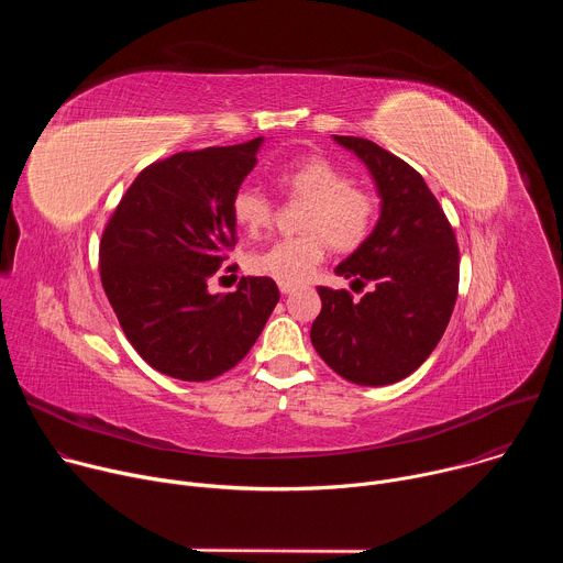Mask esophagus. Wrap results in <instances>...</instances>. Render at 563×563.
I'll return each mask as SVG.
<instances>
[{"mask_svg": "<svg viewBox=\"0 0 563 563\" xmlns=\"http://www.w3.org/2000/svg\"><path fill=\"white\" fill-rule=\"evenodd\" d=\"M278 289H280V294H291L296 287H294V285H285V283H280V285H278Z\"/></svg>", "mask_w": 563, "mask_h": 563, "instance_id": "1", "label": "esophagus"}]
</instances>
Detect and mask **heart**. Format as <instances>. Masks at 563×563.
Wrapping results in <instances>:
<instances>
[{
  "label": "heart",
  "mask_w": 563,
  "mask_h": 563,
  "mask_svg": "<svg viewBox=\"0 0 563 563\" xmlns=\"http://www.w3.org/2000/svg\"><path fill=\"white\" fill-rule=\"evenodd\" d=\"M276 183L287 198L305 200L300 229L305 233L276 240L274 245L250 256L252 274L285 285L307 280L325 261L328 247L339 252L356 250L369 235L376 200L323 155H307L276 172ZM233 218L240 227L256 233L274 222V202L263 191L245 185L233 194Z\"/></svg>",
  "instance_id": "heart-1"
}]
</instances>
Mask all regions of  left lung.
I'll use <instances>...</instances> for the list:
<instances>
[{"label": "left lung", "instance_id": "left-lung-1", "mask_svg": "<svg viewBox=\"0 0 563 563\" xmlns=\"http://www.w3.org/2000/svg\"><path fill=\"white\" fill-rule=\"evenodd\" d=\"M369 169L380 218L336 274L352 287L374 285L361 300L318 287L323 309L309 339L318 356L356 385L410 376L441 341L459 291V245L439 200L406 159L372 140L334 135Z\"/></svg>", "mask_w": 563, "mask_h": 563}]
</instances>
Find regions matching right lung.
I'll return each instance as SVG.
<instances>
[{
  "mask_svg": "<svg viewBox=\"0 0 563 563\" xmlns=\"http://www.w3.org/2000/svg\"><path fill=\"white\" fill-rule=\"evenodd\" d=\"M261 144L254 137L157 159L104 227V294L135 352L167 376L200 383L238 365L280 298L263 276L240 278L224 296L207 289L235 247L231 200L256 167Z\"/></svg>",
  "mask_w": 563,
  "mask_h": 563,
  "instance_id": "add662e5",
  "label": "right lung"
}]
</instances>
